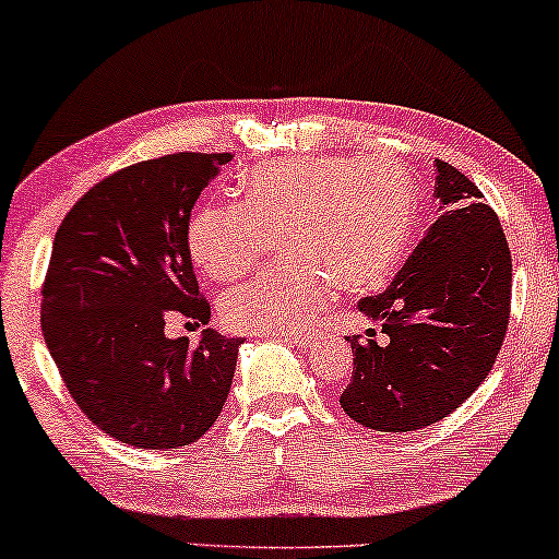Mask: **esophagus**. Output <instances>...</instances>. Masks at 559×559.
<instances>
[{"label":"esophagus","instance_id":"esophagus-1","mask_svg":"<svg viewBox=\"0 0 559 559\" xmlns=\"http://www.w3.org/2000/svg\"><path fill=\"white\" fill-rule=\"evenodd\" d=\"M284 337L288 343L301 345V348H309V345H312V341L317 337V332L314 330H292V332H284Z\"/></svg>","mask_w":559,"mask_h":559}]
</instances>
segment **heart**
Listing matches in <instances>:
<instances>
[{"label": "heart", "instance_id": "heart-1", "mask_svg": "<svg viewBox=\"0 0 559 559\" xmlns=\"http://www.w3.org/2000/svg\"><path fill=\"white\" fill-rule=\"evenodd\" d=\"M415 188L386 159L299 157L267 162L242 182L239 203H206L188 224L193 263L218 284L245 278L284 235L286 265L260 275L222 304L229 328L299 330L332 296L384 284L415 229Z\"/></svg>", "mask_w": 559, "mask_h": 559}]
</instances>
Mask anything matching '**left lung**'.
<instances>
[{"instance_id":"8db88e82","label":"left lung","mask_w":559,"mask_h":559,"mask_svg":"<svg viewBox=\"0 0 559 559\" xmlns=\"http://www.w3.org/2000/svg\"><path fill=\"white\" fill-rule=\"evenodd\" d=\"M441 216L386 292L358 309L379 322L348 337L345 415L405 433L443 420L492 371L511 317V250L483 190L436 159Z\"/></svg>"}]
</instances>
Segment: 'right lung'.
Returning a JSON list of instances; mask_svg holds the SVG:
<instances>
[{
	"label": "right lung",
	"mask_w": 559,
	"mask_h": 559,
	"mask_svg": "<svg viewBox=\"0 0 559 559\" xmlns=\"http://www.w3.org/2000/svg\"><path fill=\"white\" fill-rule=\"evenodd\" d=\"M231 162L178 152L92 186L53 237L40 328L63 384L105 433L139 449L188 447L227 402L242 337L165 335L169 317L209 324L188 252L190 209Z\"/></svg>",
	"instance_id": "add662e5"
}]
</instances>
